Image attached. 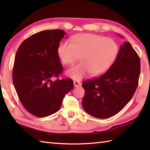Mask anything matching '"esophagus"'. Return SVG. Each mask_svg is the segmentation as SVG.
<instances>
[{
	"mask_svg": "<svg viewBox=\"0 0 150 150\" xmlns=\"http://www.w3.org/2000/svg\"><path fill=\"white\" fill-rule=\"evenodd\" d=\"M73 84H74V86L75 87H77L81 85V83L79 81H74L73 82Z\"/></svg>",
	"mask_w": 150,
	"mask_h": 150,
	"instance_id": "34e87169",
	"label": "esophagus"
}]
</instances>
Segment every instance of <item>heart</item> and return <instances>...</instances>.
<instances>
[{
  "label": "heart",
  "instance_id": "1",
  "mask_svg": "<svg viewBox=\"0 0 150 150\" xmlns=\"http://www.w3.org/2000/svg\"><path fill=\"white\" fill-rule=\"evenodd\" d=\"M60 59L65 64L72 65L79 59L81 63L67 70L69 77L80 81L87 76H98L110 68L118 53L115 41L91 33L78 34L71 37L70 43H61L57 49Z\"/></svg>",
  "mask_w": 150,
  "mask_h": 150
}]
</instances>
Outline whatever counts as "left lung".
I'll return each mask as SVG.
<instances>
[{"label":"left lung","instance_id":"obj_1","mask_svg":"<svg viewBox=\"0 0 150 150\" xmlns=\"http://www.w3.org/2000/svg\"><path fill=\"white\" fill-rule=\"evenodd\" d=\"M140 72L139 55L129 42H124L108 71L82 84L85 90L82 104L86 112L99 119L119 113L134 95Z\"/></svg>","mask_w":150,"mask_h":150}]
</instances>
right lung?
<instances>
[{"label": "right lung", "instance_id": "obj_1", "mask_svg": "<svg viewBox=\"0 0 150 150\" xmlns=\"http://www.w3.org/2000/svg\"><path fill=\"white\" fill-rule=\"evenodd\" d=\"M64 35L62 30L40 31L24 40L16 53L14 87L25 109L36 117L58 111L65 95L73 88L70 79L52 81L62 71L57 49Z\"/></svg>", "mask_w": 150, "mask_h": 150}]
</instances>
